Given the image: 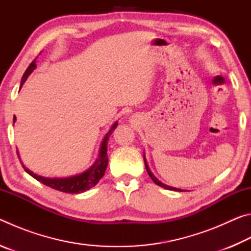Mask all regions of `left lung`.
Listing matches in <instances>:
<instances>
[{"mask_svg":"<svg viewBox=\"0 0 251 251\" xmlns=\"http://www.w3.org/2000/svg\"><path fill=\"white\" fill-rule=\"evenodd\" d=\"M144 161H145V166H146V171H147V173H148V175H150V177L152 179V181L155 182L156 185H158V186H160V187H164V188H166V189H169V190H178V192H184V190H181V189H178V188H174V187H171V186H167V185H165V184H163V182H160L158 179H157V178L152 175L151 174V169L148 168V165H147V163H146V159H145V157H144Z\"/></svg>","mask_w":251,"mask_h":251,"instance_id":"8db88e82","label":"left lung"}]
</instances>
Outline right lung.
Instances as JSON below:
<instances>
[{
	"label": "right lung",
	"mask_w": 251,
	"mask_h": 251,
	"mask_svg": "<svg viewBox=\"0 0 251 251\" xmlns=\"http://www.w3.org/2000/svg\"><path fill=\"white\" fill-rule=\"evenodd\" d=\"M35 67H36V62H35V59H34V61L27 67V70L25 71L22 80H21V87H22V85L28 77V75L32 73L33 70L35 69ZM13 121L15 122V117L13 118ZM116 126H117V123H115V124L112 126V128H110L108 133L106 134L104 141H103V143H101L100 156H99V158H97V160L95 161V164L93 165L90 169H87L86 172H84L83 174H79V175L73 176V177H67V178H45V177L35 175V174H33L31 171H28L27 168H25L23 166L25 172L29 174L32 177L35 178L36 180L41 181L42 184L49 186L53 189L59 190V192L67 193V194L83 193V192H85V190L94 187L97 182L100 181V178L104 176V173H105L106 167H107V164H108L107 141H108L110 134L113 133V130L116 128Z\"/></svg>",
	"instance_id": "1"
}]
</instances>
